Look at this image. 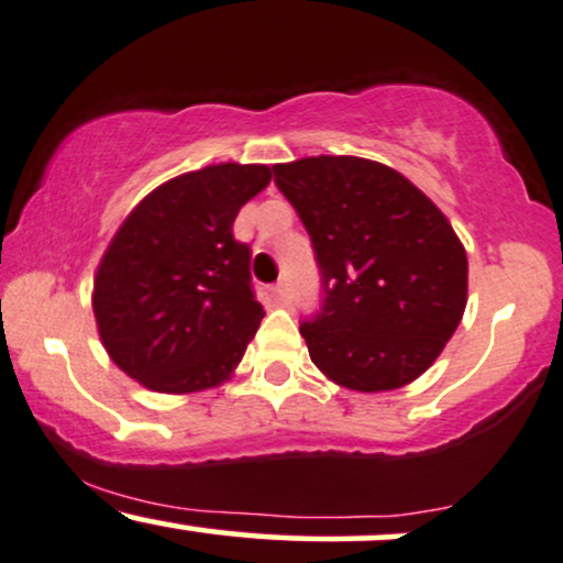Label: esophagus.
Returning <instances> with one entry per match:
<instances>
[{"label":"esophagus","mask_w":563,"mask_h":563,"mask_svg":"<svg viewBox=\"0 0 563 563\" xmlns=\"http://www.w3.org/2000/svg\"><path fill=\"white\" fill-rule=\"evenodd\" d=\"M274 295H276V300H279V302H287V300H289V287H287V282L276 284Z\"/></svg>","instance_id":"obj_1"}]
</instances>
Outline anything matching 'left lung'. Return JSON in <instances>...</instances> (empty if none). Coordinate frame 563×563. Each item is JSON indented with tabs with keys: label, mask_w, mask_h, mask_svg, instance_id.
I'll return each mask as SVG.
<instances>
[{
	"label": "left lung",
	"mask_w": 563,
	"mask_h": 563,
	"mask_svg": "<svg viewBox=\"0 0 563 563\" xmlns=\"http://www.w3.org/2000/svg\"><path fill=\"white\" fill-rule=\"evenodd\" d=\"M306 223L323 308L300 327L334 385L387 393L438 361L466 310V250L445 213L385 163L353 155L274 165Z\"/></svg>",
	"instance_id": "1"
}]
</instances>
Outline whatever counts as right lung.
Masks as SVG:
<instances>
[{
	"instance_id": "right-lung-1",
	"label": "right lung",
	"mask_w": 563,
	"mask_h": 563,
	"mask_svg": "<svg viewBox=\"0 0 563 563\" xmlns=\"http://www.w3.org/2000/svg\"><path fill=\"white\" fill-rule=\"evenodd\" d=\"M268 181V165H205L152 189L110 240L91 308L112 363L142 387L202 393L240 366L266 313L231 227Z\"/></svg>"
}]
</instances>
